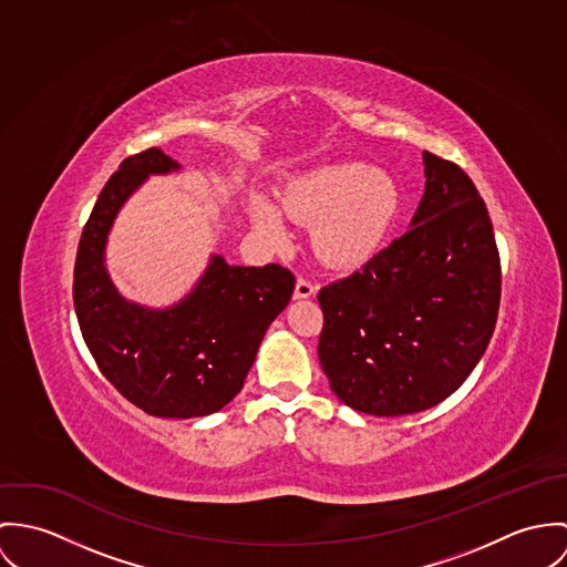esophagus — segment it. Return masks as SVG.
<instances>
[{
    "instance_id": "1",
    "label": "esophagus",
    "mask_w": 567,
    "mask_h": 567,
    "mask_svg": "<svg viewBox=\"0 0 567 567\" xmlns=\"http://www.w3.org/2000/svg\"><path fill=\"white\" fill-rule=\"evenodd\" d=\"M315 291H317V285H315L313 280H309V278H298V282H296V298L298 300H302V298H311L315 296Z\"/></svg>"
}]
</instances>
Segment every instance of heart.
I'll use <instances>...</instances> for the list:
<instances>
[{
  "mask_svg": "<svg viewBox=\"0 0 567 567\" xmlns=\"http://www.w3.org/2000/svg\"><path fill=\"white\" fill-rule=\"evenodd\" d=\"M400 202L391 174L361 161H334L293 178L280 193V209L293 221H313V252L330 265H354L374 252ZM254 226L267 237H285L278 208L256 197Z\"/></svg>",
  "mask_w": 567,
  "mask_h": 567,
  "instance_id": "1",
  "label": "heart"
}]
</instances>
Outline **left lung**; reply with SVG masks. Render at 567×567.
<instances>
[{
	"label": "left lung",
	"instance_id": "obj_1",
	"mask_svg": "<svg viewBox=\"0 0 567 567\" xmlns=\"http://www.w3.org/2000/svg\"><path fill=\"white\" fill-rule=\"evenodd\" d=\"M426 187L409 230L317 296V354L334 395L354 411H426L472 374L501 307V256L470 176L424 152Z\"/></svg>",
	"mask_w": 567,
	"mask_h": 567
}]
</instances>
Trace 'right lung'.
I'll use <instances>...</instances> for the list:
<instances>
[{
    "label": "right lung",
    "instance_id": "right-lung-1",
    "mask_svg": "<svg viewBox=\"0 0 567 567\" xmlns=\"http://www.w3.org/2000/svg\"><path fill=\"white\" fill-rule=\"evenodd\" d=\"M181 169L158 147L126 158L93 206L73 271L78 323L97 368L132 404L172 420L217 413L241 391L269 323L296 287L293 274L276 262L241 267L210 254L199 280L172 307L120 293L106 269L113 224L150 176Z\"/></svg>",
    "mask_w": 567,
    "mask_h": 567
}]
</instances>
